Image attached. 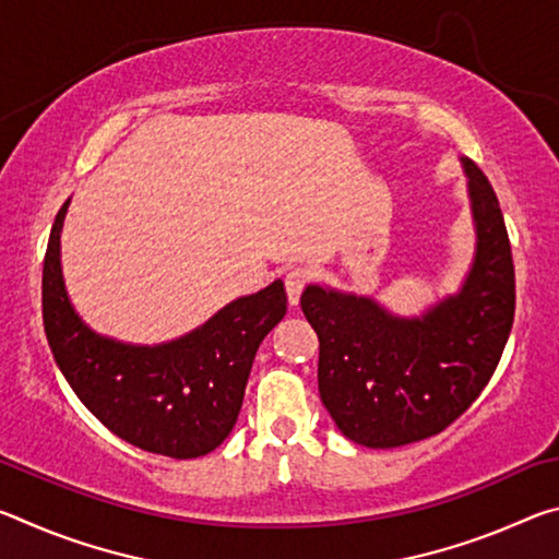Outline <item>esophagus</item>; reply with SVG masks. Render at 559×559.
Here are the masks:
<instances>
[{
  "mask_svg": "<svg viewBox=\"0 0 559 559\" xmlns=\"http://www.w3.org/2000/svg\"><path fill=\"white\" fill-rule=\"evenodd\" d=\"M308 281H310V269H306V266L290 269V271L286 273V290H288L290 306H298L300 293H302V288L308 286Z\"/></svg>",
  "mask_w": 559,
  "mask_h": 559,
  "instance_id": "34e87169",
  "label": "esophagus"
}]
</instances>
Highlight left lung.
<instances>
[{
    "instance_id": "1",
    "label": "left lung",
    "mask_w": 559,
    "mask_h": 559,
    "mask_svg": "<svg viewBox=\"0 0 559 559\" xmlns=\"http://www.w3.org/2000/svg\"><path fill=\"white\" fill-rule=\"evenodd\" d=\"M468 175L476 259L456 296L421 318H396L372 298L308 286L300 308L320 340L318 390L337 429L367 449L429 439L478 400L515 316L513 253L493 187Z\"/></svg>"
}]
</instances>
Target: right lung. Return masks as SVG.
Here are the masks:
<instances>
[{
  "mask_svg": "<svg viewBox=\"0 0 559 559\" xmlns=\"http://www.w3.org/2000/svg\"><path fill=\"white\" fill-rule=\"evenodd\" d=\"M66 202L44 257V330L56 365L86 409L132 447L197 459L229 437L261 340L286 316V288L273 281L236 298L192 333L155 347L103 337L75 316L61 273Z\"/></svg>",
  "mask_w": 559,
  "mask_h": 559,
  "instance_id": "obj_1",
  "label": "right lung"
}]
</instances>
